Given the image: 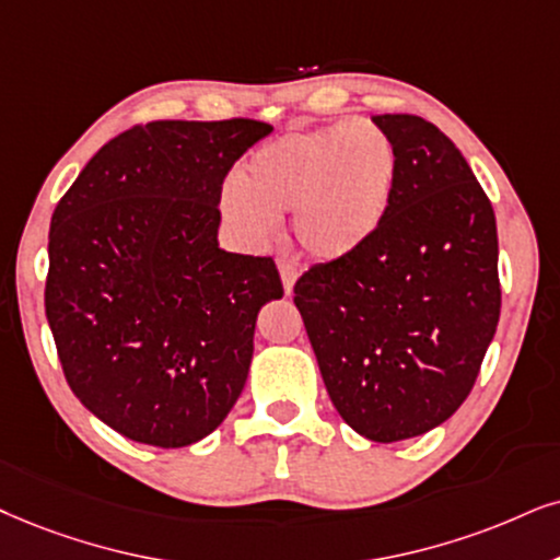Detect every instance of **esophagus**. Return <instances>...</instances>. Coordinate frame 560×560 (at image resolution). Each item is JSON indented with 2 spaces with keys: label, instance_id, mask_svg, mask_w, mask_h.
Returning <instances> with one entry per match:
<instances>
[{
  "label": "esophagus",
  "instance_id": "34e87169",
  "mask_svg": "<svg viewBox=\"0 0 560 560\" xmlns=\"http://www.w3.org/2000/svg\"><path fill=\"white\" fill-rule=\"evenodd\" d=\"M279 273H281V281H284V292L292 294L296 276H300V268H296L292 258H279Z\"/></svg>",
  "mask_w": 560,
  "mask_h": 560
}]
</instances>
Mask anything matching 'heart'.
<instances>
[{
    "instance_id": "b5f03b06",
    "label": "heart",
    "mask_w": 560,
    "mask_h": 560,
    "mask_svg": "<svg viewBox=\"0 0 560 560\" xmlns=\"http://www.w3.org/2000/svg\"><path fill=\"white\" fill-rule=\"evenodd\" d=\"M395 180V141L366 118L289 129L240 167L228 211L253 235H266L276 217L292 211L304 250L336 260L377 235Z\"/></svg>"
}]
</instances>
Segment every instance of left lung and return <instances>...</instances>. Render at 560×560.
<instances>
[{"label": "left lung", "mask_w": 560, "mask_h": 560, "mask_svg": "<svg viewBox=\"0 0 560 560\" xmlns=\"http://www.w3.org/2000/svg\"><path fill=\"white\" fill-rule=\"evenodd\" d=\"M398 150L385 222L294 284L341 419L372 442L447 421L468 398L501 313L497 217L452 141L410 113L374 116Z\"/></svg>", "instance_id": "8db88e82"}]
</instances>
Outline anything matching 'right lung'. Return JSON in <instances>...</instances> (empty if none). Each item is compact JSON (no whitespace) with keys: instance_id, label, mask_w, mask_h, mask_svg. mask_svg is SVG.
<instances>
[{"instance_id":"1","label":"right lung","mask_w":560,"mask_h":560,"mask_svg":"<svg viewBox=\"0 0 560 560\" xmlns=\"http://www.w3.org/2000/svg\"><path fill=\"white\" fill-rule=\"evenodd\" d=\"M271 133L256 118L118 133L61 196L46 317L72 393L126 439L186 447L228 419L258 310L284 294L271 256L222 250V183Z\"/></svg>"}]
</instances>
